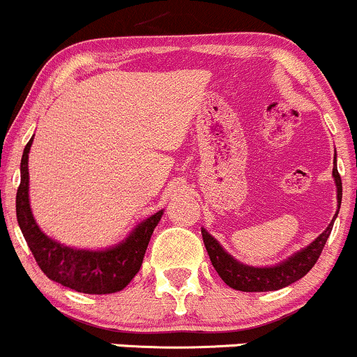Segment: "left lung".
Returning a JSON list of instances; mask_svg holds the SVG:
<instances>
[{
	"label": "left lung",
	"instance_id": "8db88e82",
	"mask_svg": "<svg viewBox=\"0 0 357 357\" xmlns=\"http://www.w3.org/2000/svg\"><path fill=\"white\" fill-rule=\"evenodd\" d=\"M333 178L335 183V190H337L335 191L337 192V211H335L333 221H331L329 227L312 243H309L305 248L292 253L289 258L282 260L280 264L268 265V267H253V265L238 261L221 247L215 236H211L204 228H202L204 247H206L213 267L218 272L221 280L228 287H231V289L241 290V292H270V290L284 289V287L294 284V282L301 280L302 277L307 275V272L314 267L319 255L322 253L324 245H326L327 238H329L334 227V221L339 215V208H341L342 181L341 176L337 173V166H335V158Z\"/></svg>",
	"mask_w": 357,
	"mask_h": 357
}]
</instances>
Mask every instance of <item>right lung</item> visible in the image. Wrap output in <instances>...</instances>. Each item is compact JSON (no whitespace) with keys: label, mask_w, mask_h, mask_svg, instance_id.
I'll return each mask as SVG.
<instances>
[{"label":"right lung","mask_w":357,"mask_h":357,"mask_svg":"<svg viewBox=\"0 0 357 357\" xmlns=\"http://www.w3.org/2000/svg\"><path fill=\"white\" fill-rule=\"evenodd\" d=\"M33 137L24 146L22 155V181L16 192V218L36 264L50 280L82 294H114L136 277L154 228L161 221L162 210L142 220L124 240L109 248L85 250L67 247L45 235L30 206V173L28 154Z\"/></svg>","instance_id":"1"}]
</instances>
